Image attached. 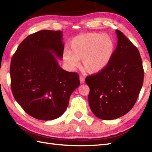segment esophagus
Returning a JSON list of instances; mask_svg holds the SVG:
<instances>
[{"instance_id":"34e87169","label":"esophagus","mask_w":152,"mask_h":152,"mask_svg":"<svg viewBox=\"0 0 152 152\" xmlns=\"http://www.w3.org/2000/svg\"><path fill=\"white\" fill-rule=\"evenodd\" d=\"M80 81L81 83H83L85 82V77L82 76H80Z\"/></svg>"}]
</instances>
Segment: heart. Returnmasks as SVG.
<instances>
[{
	"mask_svg": "<svg viewBox=\"0 0 152 152\" xmlns=\"http://www.w3.org/2000/svg\"><path fill=\"white\" fill-rule=\"evenodd\" d=\"M71 50H65L64 61L71 67L82 60L83 69L89 73L98 72L105 68L113 56L115 44L108 34L88 33L74 38Z\"/></svg>",
	"mask_w": 152,
	"mask_h": 152,
	"instance_id": "heart-1",
	"label": "heart"
}]
</instances>
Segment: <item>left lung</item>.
Listing matches in <instances>:
<instances>
[{"label":"left lung","instance_id":"8db88e82","mask_svg":"<svg viewBox=\"0 0 152 152\" xmlns=\"http://www.w3.org/2000/svg\"><path fill=\"white\" fill-rule=\"evenodd\" d=\"M118 45L109 64L102 71L88 76V99L97 118L112 120L128 113L142 88L144 70L137 48L119 30Z\"/></svg>","mask_w":152,"mask_h":152}]
</instances>
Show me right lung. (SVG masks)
<instances>
[{
    "label": "right lung",
    "mask_w": 152,
    "mask_h": 152,
    "mask_svg": "<svg viewBox=\"0 0 152 152\" xmlns=\"http://www.w3.org/2000/svg\"><path fill=\"white\" fill-rule=\"evenodd\" d=\"M62 31L41 30L19 45L11 58V87L24 110L37 119H55L67 109L80 85L76 72L66 71L56 57H63Z\"/></svg>",
    "instance_id": "add662e5"
}]
</instances>
